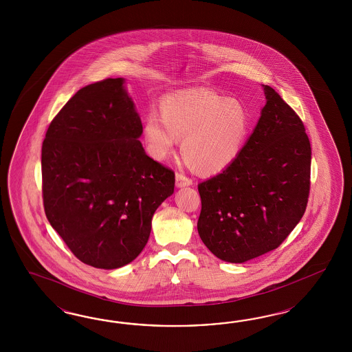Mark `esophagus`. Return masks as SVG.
Masks as SVG:
<instances>
[{"label":"esophagus","instance_id":"obj_1","mask_svg":"<svg viewBox=\"0 0 352 352\" xmlns=\"http://www.w3.org/2000/svg\"><path fill=\"white\" fill-rule=\"evenodd\" d=\"M192 179L191 178H188L187 175H184V174H182V173H177V175H175V186L177 187H186V186H191Z\"/></svg>","mask_w":352,"mask_h":352}]
</instances>
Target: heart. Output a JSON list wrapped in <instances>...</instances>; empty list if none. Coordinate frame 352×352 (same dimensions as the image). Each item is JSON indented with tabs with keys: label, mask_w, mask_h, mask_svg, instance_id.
Returning <instances> with one entry per match:
<instances>
[{
	"label": "heart",
	"mask_w": 352,
	"mask_h": 352,
	"mask_svg": "<svg viewBox=\"0 0 352 352\" xmlns=\"http://www.w3.org/2000/svg\"><path fill=\"white\" fill-rule=\"evenodd\" d=\"M249 129L250 115L240 100L196 89L166 96L160 118L152 113L146 118L143 137L156 160L166 159L182 139V156L188 166L217 174L239 157Z\"/></svg>",
	"instance_id": "1"
}]
</instances>
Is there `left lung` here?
Instances as JSON below:
<instances>
[{
  "label": "left lung",
  "mask_w": 352,
  "mask_h": 352,
  "mask_svg": "<svg viewBox=\"0 0 352 352\" xmlns=\"http://www.w3.org/2000/svg\"><path fill=\"white\" fill-rule=\"evenodd\" d=\"M266 106L239 157L197 186V231L219 259L244 263L268 253L303 217L309 195L311 144L298 115L271 86Z\"/></svg>",
  "instance_id": "8db88e82"
}]
</instances>
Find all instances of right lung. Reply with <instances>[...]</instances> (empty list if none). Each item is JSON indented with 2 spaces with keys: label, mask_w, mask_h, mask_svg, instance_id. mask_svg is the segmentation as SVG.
<instances>
[{
  "label": "right lung",
  "mask_w": 352,
  "mask_h": 352,
  "mask_svg": "<svg viewBox=\"0 0 352 352\" xmlns=\"http://www.w3.org/2000/svg\"><path fill=\"white\" fill-rule=\"evenodd\" d=\"M124 78L80 89L53 118L41 152L45 214L89 266L113 270L140 254L175 174L148 157Z\"/></svg>",
  "instance_id": "obj_1"
}]
</instances>
